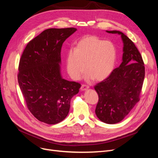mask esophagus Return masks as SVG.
<instances>
[{"label":"esophagus","mask_w":158,"mask_h":158,"mask_svg":"<svg viewBox=\"0 0 158 158\" xmlns=\"http://www.w3.org/2000/svg\"><path fill=\"white\" fill-rule=\"evenodd\" d=\"M88 88H89L88 85H85V84H82V86H81V88H80V89H81V91H85V90L88 89Z\"/></svg>","instance_id":"34e87169"}]
</instances>
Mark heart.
Instances as JSON below:
<instances>
[{
	"instance_id": "heart-1",
	"label": "heart",
	"mask_w": 158,
	"mask_h": 158,
	"mask_svg": "<svg viewBox=\"0 0 158 158\" xmlns=\"http://www.w3.org/2000/svg\"><path fill=\"white\" fill-rule=\"evenodd\" d=\"M117 60V51L111 42L95 35L80 39L66 57V71L74 80L82 77L86 69V78L103 80L111 74ZM86 66H85V64Z\"/></svg>"
}]
</instances>
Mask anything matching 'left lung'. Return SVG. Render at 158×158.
<instances>
[{
	"instance_id": "8db88e82",
	"label": "left lung",
	"mask_w": 158,
	"mask_h": 158,
	"mask_svg": "<svg viewBox=\"0 0 158 158\" xmlns=\"http://www.w3.org/2000/svg\"><path fill=\"white\" fill-rule=\"evenodd\" d=\"M106 31L121 35L123 62L107 78L94 86L99 96L95 112L102 122L115 124L121 121L140 101L145 67L139 51L126 35L116 30Z\"/></svg>"
}]
</instances>
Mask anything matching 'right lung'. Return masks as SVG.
I'll use <instances>...</instances> for the list:
<instances>
[{
	"instance_id": "obj_1",
	"label": "right lung",
	"mask_w": 158,
	"mask_h": 158,
	"mask_svg": "<svg viewBox=\"0 0 158 158\" xmlns=\"http://www.w3.org/2000/svg\"><path fill=\"white\" fill-rule=\"evenodd\" d=\"M74 27L49 28L27 44L18 66V81L26 106L37 120L55 125L68 115L70 100L80 84L62 78L60 52Z\"/></svg>"
}]
</instances>
